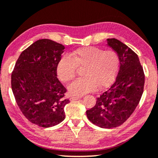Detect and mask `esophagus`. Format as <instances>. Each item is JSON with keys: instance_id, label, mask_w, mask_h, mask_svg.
Segmentation results:
<instances>
[{"instance_id": "obj_1", "label": "esophagus", "mask_w": 158, "mask_h": 158, "mask_svg": "<svg viewBox=\"0 0 158 158\" xmlns=\"http://www.w3.org/2000/svg\"><path fill=\"white\" fill-rule=\"evenodd\" d=\"M81 98V96H72L71 98H70V100H71V101H76V100Z\"/></svg>"}]
</instances>
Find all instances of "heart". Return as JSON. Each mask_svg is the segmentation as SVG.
Wrapping results in <instances>:
<instances>
[{
	"label": "heart",
	"mask_w": 158,
	"mask_h": 158,
	"mask_svg": "<svg viewBox=\"0 0 158 158\" xmlns=\"http://www.w3.org/2000/svg\"><path fill=\"white\" fill-rule=\"evenodd\" d=\"M71 57L64 55L57 65V73L63 82L72 81L76 77L77 67L83 69L85 77L73 81L69 87L72 95H85L100 88L109 87L113 83L118 73L120 59L114 49H104L96 47L78 49Z\"/></svg>",
	"instance_id": "1"
}]
</instances>
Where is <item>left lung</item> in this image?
Here are the masks:
<instances>
[{
    "label": "left lung",
    "mask_w": 158,
    "mask_h": 158,
    "mask_svg": "<svg viewBox=\"0 0 158 158\" xmlns=\"http://www.w3.org/2000/svg\"><path fill=\"white\" fill-rule=\"evenodd\" d=\"M107 44L119 56L118 73L114 82L86 113L94 125L113 128L125 123L135 111L142 96L145 76L139 57L131 48L116 39H108Z\"/></svg>",
    "instance_id": "8db88e82"
}]
</instances>
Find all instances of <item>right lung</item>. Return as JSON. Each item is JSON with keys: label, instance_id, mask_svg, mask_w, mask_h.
Masks as SVG:
<instances>
[{"label": "right lung", "instance_id": "1", "mask_svg": "<svg viewBox=\"0 0 158 158\" xmlns=\"http://www.w3.org/2000/svg\"><path fill=\"white\" fill-rule=\"evenodd\" d=\"M65 47L40 39L20 54L11 73V89L19 109L31 123L55 126L65 119L67 89L57 77V65Z\"/></svg>", "mask_w": 158, "mask_h": 158}]
</instances>
